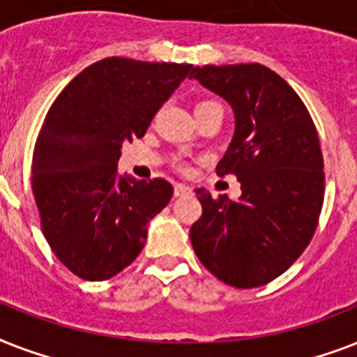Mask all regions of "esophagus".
Instances as JSON below:
<instances>
[{"label": "esophagus", "mask_w": 357, "mask_h": 357, "mask_svg": "<svg viewBox=\"0 0 357 357\" xmlns=\"http://www.w3.org/2000/svg\"><path fill=\"white\" fill-rule=\"evenodd\" d=\"M192 195V187L189 185H183V183H176L174 185V196H190Z\"/></svg>", "instance_id": "obj_1"}]
</instances>
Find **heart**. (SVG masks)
Returning a JSON list of instances; mask_svg holds the SVG:
<instances>
[{"label":"heart","mask_w":357,"mask_h":357,"mask_svg":"<svg viewBox=\"0 0 357 357\" xmlns=\"http://www.w3.org/2000/svg\"><path fill=\"white\" fill-rule=\"evenodd\" d=\"M211 103H217V102H202V103H198L196 107H202V105H211Z\"/></svg>","instance_id":"b5f03b06"}]
</instances>
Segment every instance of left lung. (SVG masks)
Returning a JSON list of instances; mask_svg holds the SVG:
<instances>
[{
  "instance_id": "left-lung-1",
  "label": "left lung",
  "mask_w": 357,
  "mask_h": 357,
  "mask_svg": "<svg viewBox=\"0 0 357 357\" xmlns=\"http://www.w3.org/2000/svg\"><path fill=\"white\" fill-rule=\"evenodd\" d=\"M190 77L234 109V139L217 174L241 181L238 200L196 189L202 217L190 243L220 282L261 287L298 259L319 224L324 161L315 123L287 81L263 64H207Z\"/></svg>"
}]
</instances>
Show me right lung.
<instances>
[{"label": "right lung", "instance_id": "add662e5", "mask_svg": "<svg viewBox=\"0 0 357 357\" xmlns=\"http://www.w3.org/2000/svg\"><path fill=\"white\" fill-rule=\"evenodd\" d=\"M192 64L107 57L75 75L47 111L31 185L42 234L75 276L102 282L131 265L148 222L174 195L167 179L119 176L126 140L144 137Z\"/></svg>", "mask_w": 357, "mask_h": 357}]
</instances>
